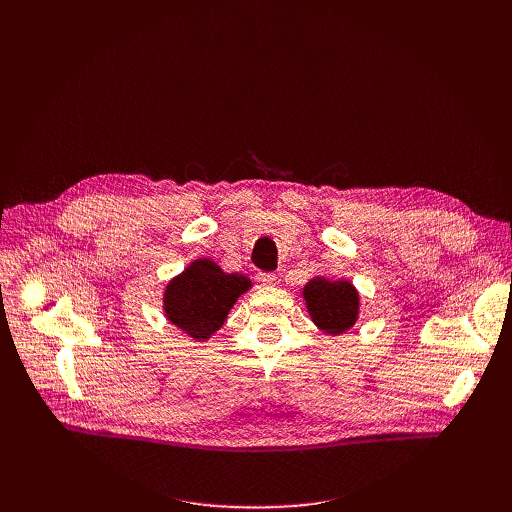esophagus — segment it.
I'll return each mask as SVG.
<instances>
[{"label":"esophagus","mask_w":512,"mask_h":512,"mask_svg":"<svg viewBox=\"0 0 512 512\" xmlns=\"http://www.w3.org/2000/svg\"><path fill=\"white\" fill-rule=\"evenodd\" d=\"M259 281H261L263 285H273V283H275V275H271V273H261V275H259Z\"/></svg>","instance_id":"esophagus-1"}]
</instances>
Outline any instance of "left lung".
Wrapping results in <instances>:
<instances>
[{
  "instance_id": "obj_1",
  "label": "left lung",
  "mask_w": 512,
  "mask_h": 512,
  "mask_svg": "<svg viewBox=\"0 0 512 512\" xmlns=\"http://www.w3.org/2000/svg\"><path fill=\"white\" fill-rule=\"evenodd\" d=\"M302 294L312 322L328 336H340L356 324L360 314V296L352 281H332L316 275L304 285Z\"/></svg>"
}]
</instances>
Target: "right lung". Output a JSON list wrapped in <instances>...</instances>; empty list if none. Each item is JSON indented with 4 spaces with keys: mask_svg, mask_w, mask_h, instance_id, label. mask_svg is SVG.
<instances>
[{
    "mask_svg": "<svg viewBox=\"0 0 512 512\" xmlns=\"http://www.w3.org/2000/svg\"><path fill=\"white\" fill-rule=\"evenodd\" d=\"M243 273H227L212 259H194L164 289V316L192 340H208L227 322L237 300L251 289Z\"/></svg>",
    "mask_w": 512,
    "mask_h": 512,
    "instance_id": "obj_1",
    "label": "right lung"
}]
</instances>
